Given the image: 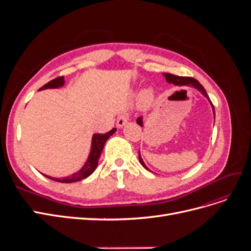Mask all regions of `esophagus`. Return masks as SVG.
Returning a JSON list of instances; mask_svg holds the SVG:
<instances>
[{"label": "esophagus", "mask_w": 251, "mask_h": 251, "mask_svg": "<svg viewBox=\"0 0 251 251\" xmlns=\"http://www.w3.org/2000/svg\"><path fill=\"white\" fill-rule=\"evenodd\" d=\"M128 118H130V115H128L127 113L120 114V115H119L118 118H117V123H116L117 126H118V127H123V126L127 123V121H128Z\"/></svg>", "instance_id": "1"}]
</instances>
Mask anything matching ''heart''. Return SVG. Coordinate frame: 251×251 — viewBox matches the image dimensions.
I'll list each match as a JSON object with an SVG mask.
<instances>
[{"instance_id":"heart-1","label":"heart","mask_w":251,"mask_h":251,"mask_svg":"<svg viewBox=\"0 0 251 251\" xmlns=\"http://www.w3.org/2000/svg\"><path fill=\"white\" fill-rule=\"evenodd\" d=\"M154 100V94L151 90H144L140 94V104L143 107H148Z\"/></svg>"}]
</instances>
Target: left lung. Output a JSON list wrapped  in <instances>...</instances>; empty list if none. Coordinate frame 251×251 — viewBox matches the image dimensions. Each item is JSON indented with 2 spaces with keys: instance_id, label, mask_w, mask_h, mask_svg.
Here are the masks:
<instances>
[{
  "instance_id": "8db88e82",
  "label": "left lung",
  "mask_w": 251,
  "mask_h": 251,
  "mask_svg": "<svg viewBox=\"0 0 251 251\" xmlns=\"http://www.w3.org/2000/svg\"><path fill=\"white\" fill-rule=\"evenodd\" d=\"M163 75H164V77H165V79H166V81L168 82H170V83H173V85H175V86H182V85H187V86H193V87H195L196 89H198L200 92L205 96V97H207V100H209V102L211 103V107H212V111H214V114H215V108H214V104H212V102L210 101V100H209V97H208V95H207V93H206V91H205V89L202 87V85L201 83L197 80V79H195V78H193V77H187V76H178V75H174V74H171V73H163ZM137 124L140 126H142V118L141 117H138L137 118ZM138 154H139V161H140V163L142 164V166L146 170H149L148 168H147V165L144 164V162H143V160L141 159V156H140V153L138 151Z\"/></svg>"
}]
</instances>
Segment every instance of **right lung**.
<instances>
[{"label": "right lung", "instance_id": "1", "mask_svg": "<svg viewBox=\"0 0 251 251\" xmlns=\"http://www.w3.org/2000/svg\"><path fill=\"white\" fill-rule=\"evenodd\" d=\"M64 82H65L64 76H58L54 79L50 80L49 82H47L46 85H44L40 90L62 87L64 85ZM115 132H116V128H112L110 132L105 133V134H94L93 139H92V149H91L90 156L88 158L86 164L82 166V169L79 172L71 175V176H69V177L63 178V179L52 178V177L46 176V175H44V176L53 180V181L62 182V183H72V182H76V181H80L82 179H86L95 171L96 166L98 164V159H100V156L103 150L105 141H107L110 138V136L113 135Z\"/></svg>", "mask_w": 251, "mask_h": 251}]
</instances>
